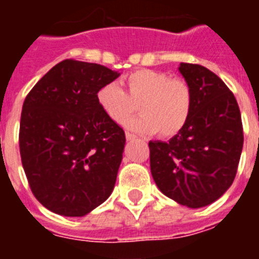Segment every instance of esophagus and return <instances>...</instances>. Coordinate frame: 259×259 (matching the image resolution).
Returning <instances> with one entry per match:
<instances>
[{"label":"esophagus","mask_w":259,"mask_h":259,"mask_svg":"<svg viewBox=\"0 0 259 259\" xmlns=\"http://www.w3.org/2000/svg\"><path fill=\"white\" fill-rule=\"evenodd\" d=\"M136 136H134V134H132V133H129V132H126V140H127V141H133V140H136Z\"/></svg>","instance_id":"obj_1"}]
</instances>
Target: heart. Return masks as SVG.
<instances>
[{
	"label": "heart",
	"mask_w": 259,
	"mask_h": 259,
	"mask_svg": "<svg viewBox=\"0 0 259 259\" xmlns=\"http://www.w3.org/2000/svg\"><path fill=\"white\" fill-rule=\"evenodd\" d=\"M127 94L117 83H106L97 93V101L109 118L122 122L139 106L142 111L123 126L142 134L160 133L173 137L184 129L192 113V90L184 79L154 70H140L125 79Z\"/></svg>",
	"instance_id": "b5f03b06"
}]
</instances>
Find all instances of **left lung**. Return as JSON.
<instances>
[{"mask_svg":"<svg viewBox=\"0 0 259 259\" xmlns=\"http://www.w3.org/2000/svg\"><path fill=\"white\" fill-rule=\"evenodd\" d=\"M192 90L188 123L168 142L150 141V172L165 196L189 208L217 201L231 187L243 148L241 111L218 75L180 63Z\"/></svg>","mask_w":259,"mask_h":259,"instance_id":"obj_1","label":"left lung"}]
</instances>
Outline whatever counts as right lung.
I'll list each match as a JSON object with an SVG mask.
<instances>
[{
    "label": "right lung",
    "instance_id": "obj_1",
    "mask_svg": "<svg viewBox=\"0 0 259 259\" xmlns=\"http://www.w3.org/2000/svg\"><path fill=\"white\" fill-rule=\"evenodd\" d=\"M95 63L63 60L22 105L20 153L30 189L63 217H84L111 195L125 132L105 114L98 90L119 76Z\"/></svg>",
    "mask_w": 259,
    "mask_h": 259
}]
</instances>
